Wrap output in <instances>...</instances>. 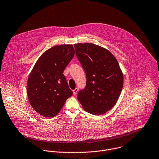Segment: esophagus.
Returning <instances> with one entry per match:
<instances>
[{"mask_svg": "<svg viewBox=\"0 0 159 159\" xmlns=\"http://www.w3.org/2000/svg\"><path fill=\"white\" fill-rule=\"evenodd\" d=\"M78 90H79V89L77 87V88H75L74 90H73V93H74V95H76L77 94V92H78Z\"/></svg>", "mask_w": 159, "mask_h": 159, "instance_id": "obj_1", "label": "esophagus"}]
</instances>
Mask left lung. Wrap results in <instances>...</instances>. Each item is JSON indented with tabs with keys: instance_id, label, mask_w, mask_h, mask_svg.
<instances>
[{
	"instance_id": "1",
	"label": "left lung",
	"mask_w": 159,
	"mask_h": 159,
	"mask_svg": "<svg viewBox=\"0 0 159 159\" xmlns=\"http://www.w3.org/2000/svg\"><path fill=\"white\" fill-rule=\"evenodd\" d=\"M75 54L86 74V85L77 95L83 108L102 115L116 104L123 86V75L115 56L92 43L74 44Z\"/></svg>"
}]
</instances>
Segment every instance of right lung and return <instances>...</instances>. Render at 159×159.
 I'll return each instance as SVG.
<instances>
[{
  "label": "right lung",
  "mask_w": 159,
  "mask_h": 159,
  "mask_svg": "<svg viewBox=\"0 0 159 159\" xmlns=\"http://www.w3.org/2000/svg\"><path fill=\"white\" fill-rule=\"evenodd\" d=\"M75 54L72 44L55 46L45 51L33 68L27 82V95L41 115L55 116L73 92L63 72Z\"/></svg>",
  "instance_id": "add662e5"
}]
</instances>
